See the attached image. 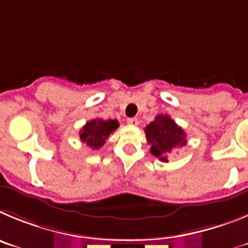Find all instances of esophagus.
Wrapping results in <instances>:
<instances>
[{
  "label": "esophagus",
  "instance_id": "obj_1",
  "mask_svg": "<svg viewBox=\"0 0 248 248\" xmlns=\"http://www.w3.org/2000/svg\"><path fill=\"white\" fill-rule=\"evenodd\" d=\"M127 124H131V126H137L138 124V120L136 117H131V119L127 120Z\"/></svg>",
  "mask_w": 248,
  "mask_h": 248
}]
</instances>
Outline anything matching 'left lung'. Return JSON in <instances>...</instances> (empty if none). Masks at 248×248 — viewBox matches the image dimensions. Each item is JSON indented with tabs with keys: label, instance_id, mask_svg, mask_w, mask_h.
Wrapping results in <instances>:
<instances>
[{
	"label": "left lung",
	"instance_id": "obj_1",
	"mask_svg": "<svg viewBox=\"0 0 248 248\" xmlns=\"http://www.w3.org/2000/svg\"><path fill=\"white\" fill-rule=\"evenodd\" d=\"M151 153L162 162H168V155L186 144L184 129L168 115H158L144 129Z\"/></svg>",
	"mask_w": 248,
	"mask_h": 248
}]
</instances>
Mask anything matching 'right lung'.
Masks as SVG:
<instances>
[{"label":"right lung","instance_id":"add662e5","mask_svg":"<svg viewBox=\"0 0 248 248\" xmlns=\"http://www.w3.org/2000/svg\"><path fill=\"white\" fill-rule=\"evenodd\" d=\"M117 128H119L117 120H106V121L101 119L91 120L80 129V140L91 149H99L104 146L108 136Z\"/></svg>","mask_w":248,"mask_h":248}]
</instances>
